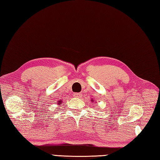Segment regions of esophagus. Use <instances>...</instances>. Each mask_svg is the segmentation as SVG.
<instances>
[{
	"label": "esophagus",
	"mask_w": 160,
	"mask_h": 160,
	"mask_svg": "<svg viewBox=\"0 0 160 160\" xmlns=\"http://www.w3.org/2000/svg\"><path fill=\"white\" fill-rule=\"evenodd\" d=\"M81 95H82V94H81L80 93H74L73 97H74V98H80Z\"/></svg>",
	"instance_id": "esophagus-1"
}]
</instances>
